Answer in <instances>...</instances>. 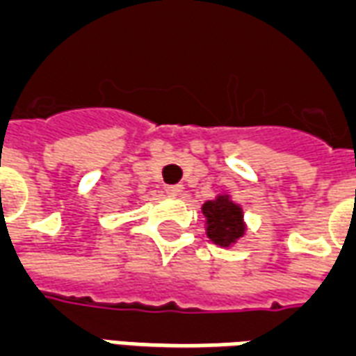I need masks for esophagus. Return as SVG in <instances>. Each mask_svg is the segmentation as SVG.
<instances>
[{"instance_id":"34e87169","label":"esophagus","mask_w":356,"mask_h":356,"mask_svg":"<svg viewBox=\"0 0 356 356\" xmlns=\"http://www.w3.org/2000/svg\"><path fill=\"white\" fill-rule=\"evenodd\" d=\"M181 191H184V186H180V184H175V186H167V193L170 195V197H180Z\"/></svg>"}]
</instances>
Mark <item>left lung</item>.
Returning a JSON list of instances; mask_svg holds the SVG:
<instances>
[{
	"instance_id": "1",
	"label": "left lung",
	"mask_w": 356,
	"mask_h": 356,
	"mask_svg": "<svg viewBox=\"0 0 356 356\" xmlns=\"http://www.w3.org/2000/svg\"><path fill=\"white\" fill-rule=\"evenodd\" d=\"M202 213L207 218V234L216 245L229 248L240 236H244V212L229 195H219L213 200L202 204Z\"/></svg>"
}]
</instances>
